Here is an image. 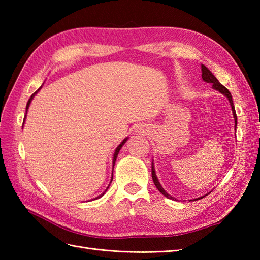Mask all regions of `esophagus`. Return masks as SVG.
Masks as SVG:
<instances>
[{"mask_svg": "<svg viewBox=\"0 0 260 260\" xmlns=\"http://www.w3.org/2000/svg\"><path fill=\"white\" fill-rule=\"evenodd\" d=\"M137 132H139V133H144V129L140 128V127H139V129H137Z\"/></svg>", "mask_w": 260, "mask_h": 260, "instance_id": "obj_1", "label": "esophagus"}]
</instances>
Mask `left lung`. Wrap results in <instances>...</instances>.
<instances>
[{"mask_svg": "<svg viewBox=\"0 0 260 260\" xmlns=\"http://www.w3.org/2000/svg\"><path fill=\"white\" fill-rule=\"evenodd\" d=\"M201 71H202V75H201V76H202L203 81H206V82H209V84H211L213 89L218 90L220 93H222V95H224L225 97L228 98V101H229V103H230V106H231V110H233V115H234V119H235V131H236V128H237V115H236V110H235V106H234L233 97H231L230 91H229L224 86H222L221 84H220V82L218 81V79L215 78V77L213 76V74L211 73V71H210L204 64H201ZM152 179H153L154 184H155V186L157 187V190H158L159 192H161L164 197H167L168 199H172V200H176L175 198H173L172 196H170L169 193L163 189V186H162L161 183H159V182H158V179H157V176H156L155 169H154V163H153V162H152ZM209 193H210V192H209ZM209 193H208V194H209ZM206 196H207V194H206ZM206 196H202V197H200V198L193 199V201H194V200H199V199H202L203 197H206ZM190 201H192V200H190Z\"/></svg>", "mask_w": 260, "mask_h": 260, "instance_id": "obj_1", "label": "left lung"}]
</instances>
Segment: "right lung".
Masks as SVG:
<instances>
[{
  "label": "right lung",
  "mask_w": 260,
  "mask_h": 260,
  "mask_svg": "<svg viewBox=\"0 0 260 260\" xmlns=\"http://www.w3.org/2000/svg\"><path fill=\"white\" fill-rule=\"evenodd\" d=\"M41 88H42V86L40 87V88H39V89L35 92V93H32V96L30 97V99H29V101H27V104H26V110H25V117H26V113H27V109H29V107H30V104H31V102H32V99H33V97H35L36 95H37V93H38V91L39 90H40L41 89ZM25 117H24V121H25ZM127 140H128V137H126V139L125 140H123V142H121L120 143V144L117 146V147H116V150H115V152H114V155H113V170H114V165H115V162H116V158H117V155H118V153H119V151H120V148L121 147H123V145L125 144V143L127 142ZM112 181H113V175H112V180H110V183H112ZM110 183L108 184V186H107V189L106 190H105L103 193H102V194L101 196H98L97 198H95V199H93V200H96V199H99V198H102L104 194H105V192H106L107 190H108V187H109V185H110Z\"/></svg>",
  "instance_id": "1"
}]
</instances>
